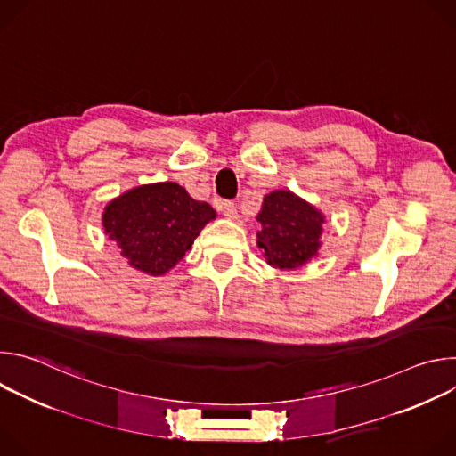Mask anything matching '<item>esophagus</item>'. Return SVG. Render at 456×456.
I'll return each instance as SVG.
<instances>
[{
    "label": "esophagus",
    "mask_w": 456,
    "mask_h": 456,
    "mask_svg": "<svg viewBox=\"0 0 456 456\" xmlns=\"http://www.w3.org/2000/svg\"><path fill=\"white\" fill-rule=\"evenodd\" d=\"M216 208H218V211L224 213L225 218H229V220H236V218H238V211H236V206H234L232 202L218 200V202H216Z\"/></svg>",
    "instance_id": "34e87169"
}]
</instances>
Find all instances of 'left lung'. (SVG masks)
<instances>
[{
	"label": "left lung",
	"mask_w": 456,
	"mask_h": 456,
	"mask_svg": "<svg viewBox=\"0 0 456 456\" xmlns=\"http://www.w3.org/2000/svg\"><path fill=\"white\" fill-rule=\"evenodd\" d=\"M256 220L262 224L256 243L271 267L296 271L317 257L324 215L296 192L276 189L265 194Z\"/></svg>",
	"instance_id": "1"
}]
</instances>
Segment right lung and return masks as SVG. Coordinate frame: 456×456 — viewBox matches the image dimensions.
I'll return each instance as SVG.
<instances>
[{"mask_svg":"<svg viewBox=\"0 0 456 456\" xmlns=\"http://www.w3.org/2000/svg\"><path fill=\"white\" fill-rule=\"evenodd\" d=\"M215 218L216 211L208 202L194 200L185 187L155 182L127 189L110 200L102 225L129 267L148 276H164Z\"/></svg>","mask_w":456,"mask_h":456,"instance_id":"1","label":"right lung"}]
</instances>
